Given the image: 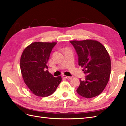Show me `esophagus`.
<instances>
[{
	"mask_svg": "<svg viewBox=\"0 0 126 126\" xmlns=\"http://www.w3.org/2000/svg\"><path fill=\"white\" fill-rule=\"evenodd\" d=\"M62 77L63 78H65V79H70L72 78L70 77V76H66V75H63L62 76Z\"/></svg>",
	"mask_w": 126,
	"mask_h": 126,
	"instance_id": "esophagus-1",
	"label": "esophagus"
}]
</instances>
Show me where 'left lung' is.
Returning <instances> with one entry per match:
<instances>
[{"label": "left lung", "mask_w": 126, "mask_h": 126, "mask_svg": "<svg viewBox=\"0 0 126 126\" xmlns=\"http://www.w3.org/2000/svg\"><path fill=\"white\" fill-rule=\"evenodd\" d=\"M79 57V65L86 75L76 90L80 96L90 98L102 93L111 74V59L106 49L97 41H70Z\"/></svg>", "instance_id": "8db88e82"}]
</instances>
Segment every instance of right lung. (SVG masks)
Masks as SVG:
<instances>
[{
    "mask_svg": "<svg viewBox=\"0 0 126 126\" xmlns=\"http://www.w3.org/2000/svg\"><path fill=\"white\" fill-rule=\"evenodd\" d=\"M57 43L34 42L24 49L20 59L23 80L32 93L38 97H47L56 90L62 79L49 73L47 63Z\"/></svg>",
    "mask_w": 126,
    "mask_h": 126,
    "instance_id": "add662e5",
    "label": "right lung"
}]
</instances>
